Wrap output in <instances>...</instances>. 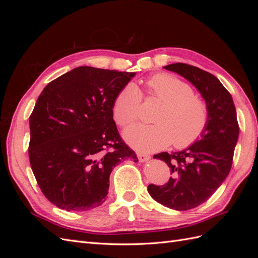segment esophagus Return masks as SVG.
Listing matches in <instances>:
<instances>
[{"label": "esophagus", "instance_id": "esophagus-1", "mask_svg": "<svg viewBox=\"0 0 258 258\" xmlns=\"http://www.w3.org/2000/svg\"><path fill=\"white\" fill-rule=\"evenodd\" d=\"M138 158L141 162H144V161H147L148 159H150L151 156L148 154H144V153H138Z\"/></svg>", "mask_w": 258, "mask_h": 258}]
</instances>
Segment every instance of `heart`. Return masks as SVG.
Returning <instances> with one entry per match:
<instances>
[{
	"instance_id": "obj_1",
	"label": "heart",
	"mask_w": 258,
	"mask_h": 258,
	"mask_svg": "<svg viewBox=\"0 0 258 258\" xmlns=\"http://www.w3.org/2000/svg\"><path fill=\"white\" fill-rule=\"evenodd\" d=\"M150 95L163 102L154 116V124L137 123L124 130L123 138L137 150L153 152L172 143L177 148L190 146L204 134L209 121L206 101L190 86L170 74H157L146 82ZM142 93L129 84L117 93L113 104L116 122L121 127L137 120Z\"/></svg>"
}]
</instances>
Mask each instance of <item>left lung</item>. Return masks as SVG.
Listing matches in <instances>:
<instances>
[{"mask_svg":"<svg viewBox=\"0 0 258 258\" xmlns=\"http://www.w3.org/2000/svg\"><path fill=\"white\" fill-rule=\"evenodd\" d=\"M163 68L190 82L209 108V121L199 140L181 152L154 156L167 163L172 177L165 185H148V192L162 206L186 211L206 202L229 174L239 124L231 95L217 77L186 63Z\"/></svg>","mask_w":258,"mask_h":258,"instance_id":"obj_1","label":"left lung"}]
</instances>
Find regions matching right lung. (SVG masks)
Returning <instances> with one entry per match:
<instances>
[{"mask_svg": "<svg viewBox=\"0 0 258 258\" xmlns=\"http://www.w3.org/2000/svg\"><path fill=\"white\" fill-rule=\"evenodd\" d=\"M135 75L79 67L50 82L38 96L29 119V158L52 205L67 211L101 206L115 166L138 161L113 119L117 93Z\"/></svg>", "mask_w": 258, "mask_h": 258, "instance_id": "obj_1", "label": "right lung"}]
</instances>
